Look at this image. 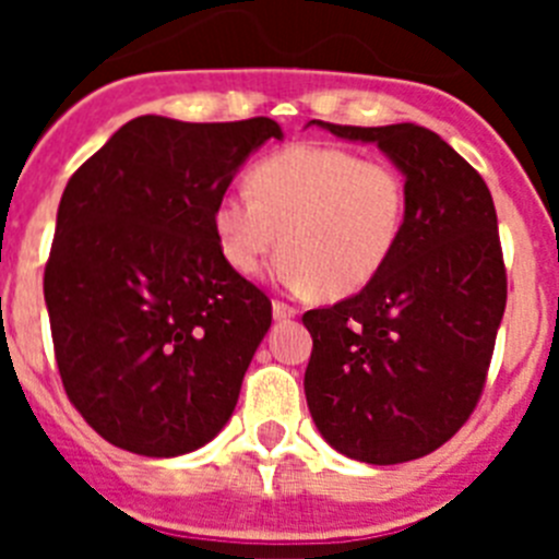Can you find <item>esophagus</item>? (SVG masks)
Here are the masks:
<instances>
[{"mask_svg":"<svg viewBox=\"0 0 559 559\" xmlns=\"http://www.w3.org/2000/svg\"><path fill=\"white\" fill-rule=\"evenodd\" d=\"M271 308H274V319H276V322H285V319H294V316H296L294 305L283 302V299H274V305H271Z\"/></svg>","mask_w":559,"mask_h":559,"instance_id":"34e87169","label":"esophagus"}]
</instances>
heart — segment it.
Instances as JSON below:
<instances>
[{"instance_id":"b5f03b06","label":"heart","mask_w":559,"mask_h":559,"mask_svg":"<svg viewBox=\"0 0 559 559\" xmlns=\"http://www.w3.org/2000/svg\"><path fill=\"white\" fill-rule=\"evenodd\" d=\"M408 215L412 187L394 162L302 142L257 162L249 192H224L212 229L237 274H260L283 249L280 276L290 288L344 299L386 269Z\"/></svg>"}]
</instances>
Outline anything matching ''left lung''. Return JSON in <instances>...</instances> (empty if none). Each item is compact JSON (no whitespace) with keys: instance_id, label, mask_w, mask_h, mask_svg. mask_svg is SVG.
<instances>
[{"instance_id":"obj_1","label":"left lung","mask_w":559,"mask_h":559,"mask_svg":"<svg viewBox=\"0 0 559 559\" xmlns=\"http://www.w3.org/2000/svg\"><path fill=\"white\" fill-rule=\"evenodd\" d=\"M319 122L378 142L412 187V215L386 269L360 294L308 310L305 397L338 453L369 464L428 456L471 419L507 308L492 195L437 133Z\"/></svg>"}]
</instances>
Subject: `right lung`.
I'll list each match as a JSON object with an SVG mask.
<instances>
[{"label": "right lung", "instance_id": "add662e5", "mask_svg": "<svg viewBox=\"0 0 559 559\" xmlns=\"http://www.w3.org/2000/svg\"><path fill=\"white\" fill-rule=\"evenodd\" d=\"M283 131L269 117L126 122L69 179L44 299L69 403L106 442L179 456L237 406L271 299L218 249L212 210Z\"/></svg>", "mask_w": 559, "mask_h": 559}]
</instances>
